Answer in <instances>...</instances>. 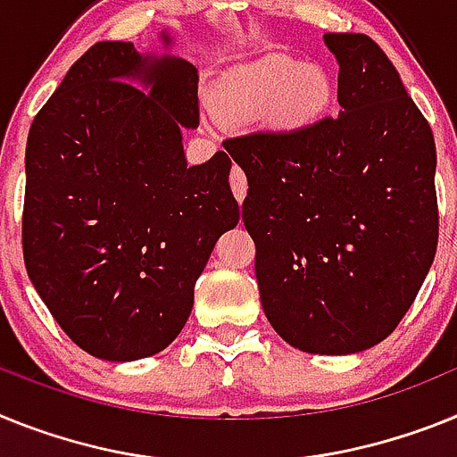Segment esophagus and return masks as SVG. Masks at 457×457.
I'll list each match as a JSON object with an SVG mask.
<instances>
[{
    "mask_svg": "<svg viewBox=\"0 0 457 457\" xmlns=\"http://www.w3.org/2000/svg\"><path fill=\"white\" fill-rule=\"evenodd\" d=\"M229 184H232V193L234 197L239 202H244L245 190H248V181H245V174L241 172V168L232 170V177H229Z\"/></svg>",
    "mask_w": 457,
    "mask_h": 457,
    "instance_id": "obj_1",
    "label": "esophagus"
}]
</instances>
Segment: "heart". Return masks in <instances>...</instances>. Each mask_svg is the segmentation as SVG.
<instances>
[{
    "mask_svg": "<svg viewBox=\"0 0 457 457\" xmlns=\"http://www.w3.org/2000/svg\"><path fill=\"white\" fill-rule=\"evenodd\" d=\"M271 100V124L280 129H305L331 105V75L317 63L301 66L296 59L269 54L229 71L213 89V110L228 119L257 114Z\"/></svg>",
    "mask_w": 457,
    "mask_h": 457,
    "instance_id": "b5f03b06",
    "label": "heart"
}]
</instances>
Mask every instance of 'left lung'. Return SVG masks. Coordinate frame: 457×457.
Segmentation results:
<instances>
[{
	"label": "left lung",
	"instance_id": "left-lung-1",
	"mask_svg": "<svg viewBox=\"0 0 457 457\" xmlns=\"http://www.w3.org/2000/svg\"><path fill=\"white\" fill-rule=\"evenodd\" d=\"M338 117L255 130L225 149L248 179L262 308L308 354L382 343L410 311L439 237L430 124L366 34H324Z\"/></svg>",
	"mask_w": 457,
	"mask_h": 457
}]
</instances>
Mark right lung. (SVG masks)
<instances>
[{
  "label": "right lung",
  "mask_w": 457,
  "mask_h": 457,
  "mask_svg": "<svg viewBox=\"0 0 457 457\" xmlns=\"http://www.w3.org/2000/svg\"><path fill=\"white\" fill-rule=\"evenodd\" d=\"M197 124L195 66L124 41L91 46L31 124L25 267L87 354L135 361L168 347L218 237L239 223L228 154L186 165L181 126Z\"/></svg>",
  "instance_id": "1"
}]
</instances>
